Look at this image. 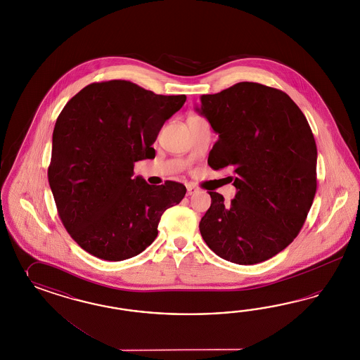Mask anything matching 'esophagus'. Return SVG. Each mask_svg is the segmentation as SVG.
Segmentation results:
<instances>
[{
  "instance_id": "esophagus-1",
  "label": "esophagus",
  "mask_w": 360,
  "mask_h": 360,
  "mask_svg": "<svg viewBox=\"0 0 360 360\" xmlns=\"http://www.w3.org/2000/svg\"><path fill=\"white\" fill-rule=\"evenodd\" d=\"M186 187H187V195H193V194H195L196 191H198L195 186L191 185V184H188Z\"/></svg>"
}]
</instances>
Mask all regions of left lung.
Returning <instances> with one entry per match:
<instances>
[{
    "label": "left lung",
    "instance_id": "left-lung-1",
    "mask_svg": "<svg viewBox=\"0 0 360 360\" xmlns=\"http://www.w3.org/2000/svg\"><path fill=\"white\" fill-rule=\"evenodd\" d=\"M196 110L219 134L208 165L229 167L224 179L236 187L229 205L208 191L200 235L227 262H265L295 240L316 195V145L305 115L283 91L252 82L200 96Z\"/></svg>",
    "mask_w": 360,
    "mask_h": 360
}]
</instances>
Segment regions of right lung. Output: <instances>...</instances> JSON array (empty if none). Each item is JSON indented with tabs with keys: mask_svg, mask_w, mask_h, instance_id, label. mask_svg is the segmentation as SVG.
Returning <instances> with one entry per match:
<instances>
[{
	"mask_svg": "<svg viewBox=\"0 0 360 360\" xmlns=\"http://www.w3.org/2000/svg\"><path fill=\"white\" fill-rule=\"evenodd\" d=\"M185 101L109 80L65 104L55 122L49 184L59 218L84 251L108 262L137 256L157 238L165 211L184 199L182 184L149 185L133 167L155 157L165 121Z\"/></svg>",
	"mask_w": 360,
	"mask_h": 360,
	"instance_id": "add662e5",
	"label": "right lung"
}]
</instances>
